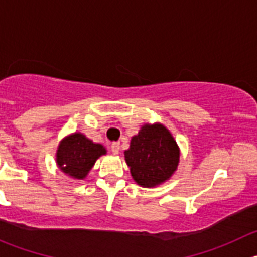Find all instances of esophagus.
I'll return each instance as SVG.
<instances>
[{
    "instance_id": "obj_1",
    "label": "esophagus",
    "mask_w": 257,
    "mask_h": 257,
    "mask_svg": "<svg viewBox=\"0 0 257 257\" xmlns=\"http://www.w3.org/2000/svg\"><path fill=\"white\" fill-rule=\"evenodd\" d=\"M110 149H112L113 154H119V150H120V144L119 143H113L112 147H110Z\"/></svg>"
}]
</instances>
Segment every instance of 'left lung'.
<instances>
[{"label":"left lung","mask_w":257,"mask_h":257,"mask_svg":"<svg viewBox=\"0 0 257 257\" xmlns=\"http://www.w3.org/2000/svg\"><path fill=\"white\" fill-rule=\"evenodd\" d=\"M124 158L132 178L139 186L155 188L177 172L180 148L164 124L145 123L138 134L132 137Z\"/></svg>","instance_id":"obj_1"}]
</instances>
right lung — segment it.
Wrapping results in <instances>:
<instances>
[{
	"instance_id": "obj_1",
	"label": "right lung",
	"mask_w": 257,
	"mask_h": 257,
	"mask_svg": "<svg viewBox=\"0 0 257 257\" xmlns=\"http://www.w3.org/2000/svg\"><path fill=\"white\" fill-rule=\"evenodd\" d=\"M107 154L103 144L94 143L80 132L68 134L59 142L56 152L58 169L67 177L84 180L97 159Z\"/></svg>"
}]
</instances>
